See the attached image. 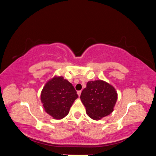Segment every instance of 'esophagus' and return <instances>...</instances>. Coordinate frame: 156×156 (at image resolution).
Listing matches in <instances>:
<instances>
[{"label":"esophagus","instance_id":"esophagus-1","mask_svg":"<svg viewBox=\"0 0 156 156\" xmlns=\"http://www.w3.org/2000/svg\"><path fill=\"white\" fill-rule=\"evenodd\" d=\"M81 90L77 91V94H78V96H81Z\"/></svg>","mask_w":156,"mask_h":156}]
</instances>
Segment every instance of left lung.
I'll use <instances>...</instances> for the list:
<instances>
[{"instance_id": "1", "label": "left lung", "mask_w": 156, "mask_h": 156, "mask_svg": "<svg viewBox=\"0 0 156 156\" xmlns=\"http://www.w3.org/2000/svg\"><path fill=\"white\" fill-rule=\"evenodd\" d=\"M80 98L88 116L99 120L110 115L114 110L118 94L110 84L102 80H96L87 83Z\"/></svg>"}]
</instances>
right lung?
Masks as SVG:
<instances>
[{
  "instance_id": "1",
  "label": "right lung",
  "mask_w": 156,
  "mask_h": 156,
  "mask_svg": "<svg viewBox=\"0 0 156 156\" xmlns=\"http://www.w3.org/2000/svg\"><path fill=\"white\" fill-rule=\"evenodd\" d=\"M78 95L72 83L63 77H54L45 84L41 92V101L45 111L54 119L66 116Z\"/></svg>"
}]
</instances>
